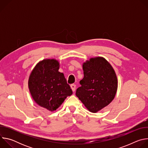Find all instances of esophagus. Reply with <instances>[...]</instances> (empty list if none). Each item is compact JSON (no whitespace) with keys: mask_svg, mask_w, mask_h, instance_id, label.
I'll use <instances>...</instances> for the list:
<instances>
[{"mask_svg":"<svg viewBox=\"0 0 148 148\" xmlns=\"http://www.w3.org/2000/svg\"><path fill=\"white\" fill-rule=\"evenodd\" d=\"M70 87H71V88L72 89L73 91V92H74V91H75V88H76V86L75 85V84H71V85L70 86Z\"/></svg>","mask_w":148,"mask_h":148,"instance_id":"esophagus-1","label":"esophagus"}]
</instances>
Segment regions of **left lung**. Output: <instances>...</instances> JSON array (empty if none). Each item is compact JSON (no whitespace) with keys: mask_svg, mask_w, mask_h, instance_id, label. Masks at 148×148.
<instances>
[{"mask_svg":"<svg viewBox=\"0 0 148 148\" xmlns=\"http://www.w3.org/2000/svg\"><path fill=\"white\" fill-rule=\"evenodd\" d=\"M82 69L84 78L75 94L90 112L95 113L114 99L117 77L111 65L103 57L91 58L84 62Z\"/></svg>","mask_w":148,"mask_h":148,"instance_id":"1","label":"left lung"}]
</instances>
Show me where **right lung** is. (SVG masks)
<instances>
[{
	"instance_id": "add662e5",
	"label": "right lung",
	"mask_w": 148,
	"mask_h": 148,
	"mask_svg": "<svg viewBox=\"0 0 148 148\" xmlns=\"http://www.w3.org/2000/svg\"><path fill=\"white\" fill-rule=\"evenodd\" d=\"M59 62L54 59L39 62L32 71L29 88L34 101L50 111L56 110L73 94L64 74L58 71Z\"/></svg>"
}]
</instances>
